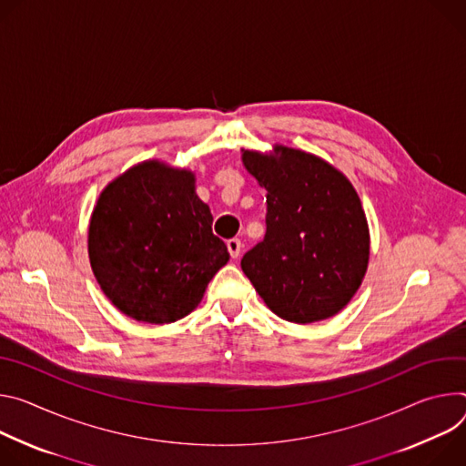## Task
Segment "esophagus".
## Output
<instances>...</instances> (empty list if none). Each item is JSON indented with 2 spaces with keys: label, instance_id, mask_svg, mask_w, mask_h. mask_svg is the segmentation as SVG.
Wrapping results in <instances>:
<instances>
[{
  "label": "esophagus",
  "instance_id": "34e87169",
  "mask_svg": "<svg viewBox=\"0 0 466 466\" xmlns=\"http://www.w3.org/2000/svg\"><path fill=\"white\" fill-rule=\"evenodd\" d=\"M228 249H229V255L233 257V259H237V257L240 255V249H242V242L238 238H229Z\"/></svg>",
  "mask_w": 466,
  "mask_h": 466
}]
</instances>
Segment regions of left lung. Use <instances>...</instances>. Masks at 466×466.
I'll use <instances>...</instances> for the list:
<instances>
[{"label": "left lung", "mask_w": 466, "mask_h": 466, "mask_svg": "<svg viewBox=\"0 0 466 466\" xmlns=\"http://www.w3.org/2000/svg\"><path fill=\"white\" fill-rule=\"evenodd\" d=\"M246 170L267 188V235L240 261L272 311L294 324L337 315L365 278L369 224L348 177L301 149H242Z\"/></svg>", "instance_id": "1"}]
</instances>
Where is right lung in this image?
<instances>
[{
	"label": "right lung",
	"mask_w": 466,
	"mask_h": 466,
	"mask_svg": "<svg viewBox=\"0 0 466 466\" xmlns=\"http://www.w3.org/2000/svg\"><path fill=\"white\" fill-rule=\"evenodd\" d=\"M190 170L144 161L97 198L88 226L92 272L120 311L170 324L192 313L229 261Z\"/></svg>",
	"instance_id": "right-lung-1"
}]
</instances>
